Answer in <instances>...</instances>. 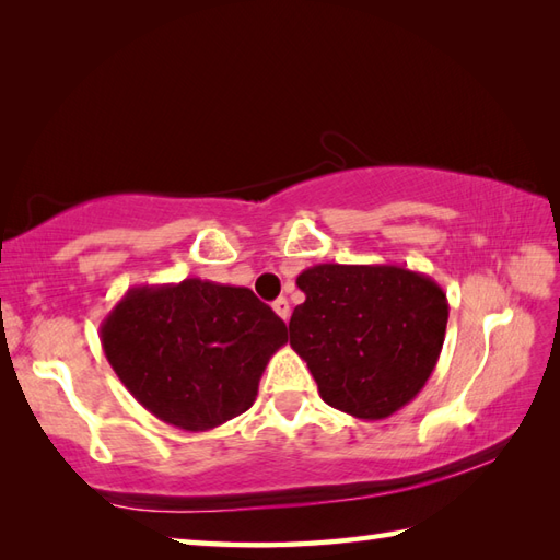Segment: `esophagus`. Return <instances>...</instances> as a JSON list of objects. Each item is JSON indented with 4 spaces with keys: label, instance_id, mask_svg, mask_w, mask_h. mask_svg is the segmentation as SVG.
<instances>
[{
    "label": "esophagus",
    "instance_id": "1",
    "mask_svg": "<svg viewBox=\"0 0 560 560\" xmlns=\"http://www.w3.org/2000/svg\"><path fill=\"white\" fill-rule=\"evenodd\" d=\"M273 313H277L283 323H289V317H291V305H289V301L287 299H277L273 301Z\"/></svg>",
    "mask_w": 560,
    "mask_h": 560
}]
</instances>
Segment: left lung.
<instances>
[{"label":"left lung","mask_w":560,"mask_h":560,"mask_svg":"<svg viewBox=\"0 0 560 560\" xmlns=\"http://www.w3.org/2000/svg\"><path fill=\"white\" fill-rule=\"evenodd\" d=\"M305 301L291 347L319 397L363 421L387 419L419 395L445 341V291L399 265H315L299 273Z\"/></svg>","instance_id":"obj_1"}]
</instances>
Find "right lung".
<instances>
[{
	"instance_id": "1",
	"label": "right lung",
	"mask_w": 560,
	"mask_h": 560,
	"mask_svg": "<svg viewBox=\"0 0 560 560\" xmlns=\"http://www.w3.org/2000/svg\"><path fill=\"white\" fill-rule=\"evenodd\" d=\"M283 319L245 287L185 279L129 289L101 323L105 359L141 407L189 433L253 407Z\"/></svg>"
}]
</instances>
